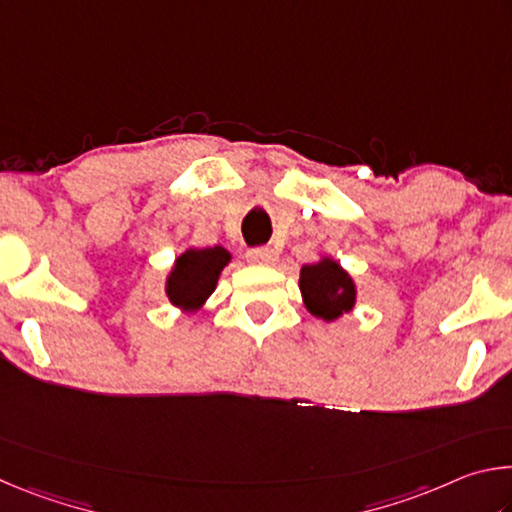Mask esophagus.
<instances>
[{
	"mask_svg": "<svg viewBox=\"0 0 512 512\" xmlns=\"http://www.w3.org/2000/svg\"><path fill=\"white\" fill-rule=\"evenodd\" d=\"M248 259L253 264H275L277 262V253H275L273 248L257 246V248H250L248 250Z\"/></svg>",
	"mask_w": 512,
	"mask_h": 512,
	"instance_id": "34e87169",
	"label": "esophagus"
}]
</instances>
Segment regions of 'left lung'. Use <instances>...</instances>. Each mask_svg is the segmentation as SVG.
Wrapping results in <instances>:
<instances>
[{
	"label": "left lung",
	"mask_w": 512,
	"mask_h": 512,
	"mask_svg": "<svg viewBox=\"0 0 512 512\" xmlns=\"http://www.w3.org/2000/svg\"><path fill=\"white\" fill-rule=\"evenodd\" d=\"M300 289L307 309L323 320L348 314L354 307V296H357L350 275L332 259L302 266Z\"/></svg>",
	"instance_id": "1"
}]
</instances>
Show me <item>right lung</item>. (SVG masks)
Listing matches in <instances>:
<instances>
[{
	"label": "right lung",
	"instance_id": "right-lung-1",
	"mask_svg": "<svg viewBox=\"0 0 512 512\" xmlns=\"http://www.w3.org/2000/svg\"><path fill=\"white\" fill-rule=\"evenodd\" d=\"M230 253L221 246L192 248L176 259L167 280V296L176 307L196 311L216 287Z\"/></svg>",
	"mask_w": 512,
	"mask_h": 512
}]
</instances>
